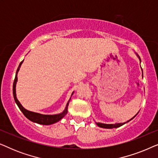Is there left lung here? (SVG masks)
<instances>
[{
    "instance_id": "8db88e82",
    "label": "left lung",
    "mask_w": 158,
    "mask_h": 158,
    "mask_svg": "<svg viewBox=\"0 0 158 158\" xmlns=\"http://www.w3.org/2000/svg\"><path fill=\"white\" fill-rule=\"evenodd\" d=\"M137 56L138 57V58L139 59V61L140 62H141V60H140V57L139 56L137 55ZM142 77H143V72H142ZM136 116V115H135ZM134 116V117H135ZM133 117V118H134ZM132 118H131L130 120H129L128 122H129V121H131ZM128 122H124V123H119V124H103V123H100V122H96V124L97 126H98L99 127H101V128H105V129H113V128H117V127H119L121 126H122V125H124V124H126V123H127Z\"/></svg>"
}]
</instances>
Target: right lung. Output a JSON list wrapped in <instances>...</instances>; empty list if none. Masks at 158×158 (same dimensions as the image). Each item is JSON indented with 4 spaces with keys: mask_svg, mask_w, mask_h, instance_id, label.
Masks as SVG:
<instances>
[{
    "mask_svg": "<svg viewBox=\"0 0 158 158\" xmlns=\"http://www.w3.org/2000/svg\"><path fill=\"white\" fill-rule=\"evenodd\" d=\"M23 60L20 62V64H19V65L18 67V69H17L16 73V77H15V79H14V85H13V94H14V98L15 102H16L17 106H19V109H20L21 112L23 114V115H24L26 117L28 118V119L31 121V122L37 123V124H43V125H50V124H55V123L59 122V121L61 120L62 118L66 115V114L68 113V106L69 105V102H70V101L71 97H70V100L68 101V103H67L66 107H65V109H64V111H62V113L58 114H54V115H45V114H42L36 113V112L28 111V110H27L25 108H23L22 106V105L21 104V103L19 102L18 99H17L16 94V86L17 81H18L17 75H18V72L19 71V69H20L21 65V64L23 63ZM73 93H74V91L73 92V94L71 96H73Z\"/></svg>",
    "mask_w": 158,
    "mask_h": 158,
    "instance_id": "add662e5",
    "label": "right lung"
}]
</instances>
